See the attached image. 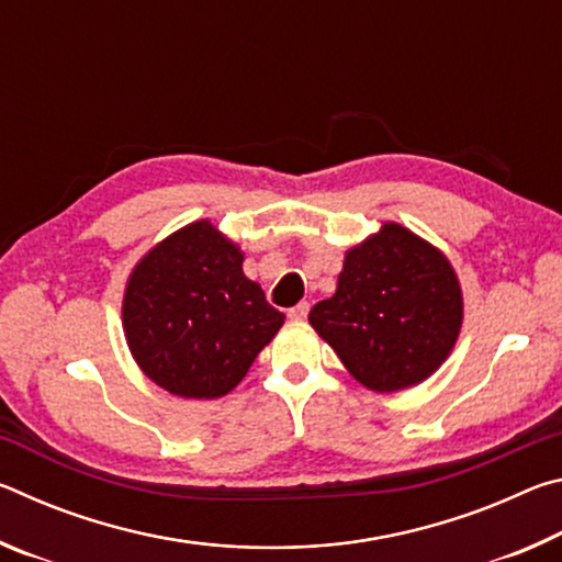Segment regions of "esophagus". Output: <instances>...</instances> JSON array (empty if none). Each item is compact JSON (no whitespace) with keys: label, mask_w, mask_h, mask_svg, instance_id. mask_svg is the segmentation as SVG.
<instances>
[{"label":"esophagus","mask_w":562,"mask_h":562,"mask_svg":"<svg viewBox=\"0 0 562 562\" xmlns=\"http://www.w3.org/2000/svg\"><path fill=\"white\" fill-rule=\"evenodd\" d=\"M307 315H310V302H300V304H294V307L288 312V317H290V319H294V322L307 319Z\"/></svg>","instance_id":"1"}]
</instances>
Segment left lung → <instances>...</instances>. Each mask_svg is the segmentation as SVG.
Segmentation results:
<instances>
[{
	"mask_svg": "<svg viewBox=\"0 0 562 562\" xmlns=\"http://www.w3.org/2000/svg\"><path fill=\"white\" fill-rule=\"evenodd\" d=\"M310 325L361 386L402 392L426 382L456 347L459 274L439 247L386 221L345 252L337 292L312 307Z\"/></svg>",
	"mask_w": 562,
	"mask_h": 562,
	"instance_id": "obj_1",
	"label": "left lung"
}]
</instances>
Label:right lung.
Instances as JSON below:
<instances>
[{
  "mask_svg": "<svg viewBox=\"0 0 562 562\" xmlns=\"http://www.w3.org/2000/svg\"><path fill=\"white\" fill-rule=\"evenodd\" d=\"M245 252L211 221L156 243L136 262L121 302L123 335L150 382L183 398H221L284 325Z\"/></svg>",
  "mask_w": 562,
  "mask_h": 562,
  "instance_id": "obj_1",
  "label": "right lung"
}]
</instances>
